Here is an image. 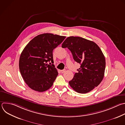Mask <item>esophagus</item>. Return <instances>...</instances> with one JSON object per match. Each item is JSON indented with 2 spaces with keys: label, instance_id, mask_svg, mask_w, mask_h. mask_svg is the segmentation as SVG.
<instances>
[{
  "label": "esophagus",
  "instance_id": "obj_1",
  "mask_svg": "<svg viewBox=\"0 0 125 125\" xmlns=\"http://www.w3.org/2000/svg\"><path fill=\"white\" fill-rule=\"evenodd\" d=\"M65 71H66V70L65 69H64V70H61L60 71V72H61V73H64L65 72Z\"/></svg>",
  "mask_w": 125,
  "mask_h": 125
}]
</instances>
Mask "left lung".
I'll return each mask as SVG.
<instances>
[{"label": "left lung", "mask_w": 125, "mask_h": 125, "mask_svg": "<svg viewBox=\"0 0 125 125\" xmlns=\"http://www.w3.org/2000/svg\"><path fill=\"white\" fill-rule=\"evenodd\" d=\"M62 48H67L75 61L80 64L78 72L69 82L76 92L87 93L98 86L103 79L105 68L104 56L94 42L79 37H68Z\"/></svg>", "instance_id": "obj_1"}]
</instances>
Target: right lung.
I'll return each instance as SVG.
<instances>
[{
	"label": "right lung",
	"mask_w": 125,
	"mask_h": 125,
	"mask_svg": "<svg viewBox=\"0 0 125 125\" xmlns=\"http://www.w3.org/2000/svg\"><path fill=\"white\" fill-rule=\"evenodd\" d=\"M65 38L52 33L40 34L25 46L20 57L19 68L31 89L42 92L52 86L58 73L54 65L48 62H53V50Z\"/></svg>",
	"instance_id": "right-lung-1"
}]
</instances>
